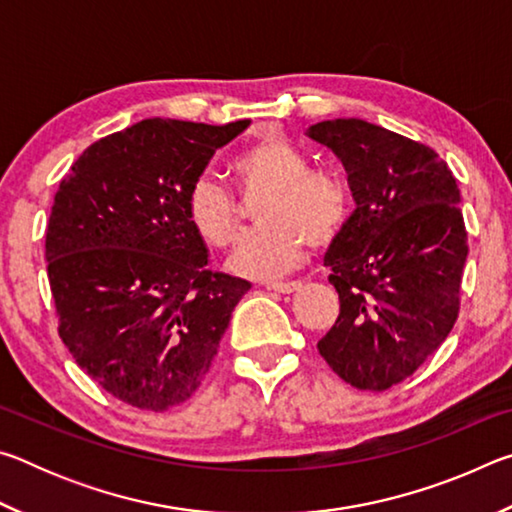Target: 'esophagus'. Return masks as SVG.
I'll use <instances>...</instances> for the list:
<instances>
[{"label": "esophagus", "instance_id": "obj_1", "mask_svg": "<svg viewBox=\"0 0 512 512\" xmlns=\"http://www.w3.org/2000/svg\"><path fill=\"white\" fill-rule=\"evenodd\" d=\"M302 287L300 282H271L266 284L268 291H275V293H282V296H289V293L298 291Z\"/></svg>", "mask_w": 512, "mask_h": 512}]
</instances>
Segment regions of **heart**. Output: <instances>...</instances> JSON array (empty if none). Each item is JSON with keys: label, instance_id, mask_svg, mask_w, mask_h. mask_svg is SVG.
Listing matches in <instances>:
<instances>
[{"label": "heart", "instance_id": "1", "mask_svg": "<svg viewBox=\"0 0 512 512\" xmlns=\"http://www.w3.org/2000/svg\"><path fill=\"white\" fill-rule=\"evenodd\" d=\"M232 178L244 201L257 205L262 225L241 241L230 268L246 277H277L296 268L307 244L327 246L350 214L348 189L332 173L309 171V160L284 137H266L232 162ZM187 216L198 237L212 248H230L241 235V207L212 176L194 180Z\"/></svg>", "mask_w": 512, "mask_h": 512}]
</instances>
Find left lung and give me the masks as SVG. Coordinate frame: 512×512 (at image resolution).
Returning <instances> with one entry per match:
<instances>
[{
  "mask_svg": "<svg viewBox=\"0 0 512 512\" xmlns=\"http://www.w3.org/2000/svg\"><path fill=\"white\" fill-rule=\"evenodd\" d=\"M341 160L354 212L325 257L341 311L320 357L359 391L411 377L458 318L467 259L461 192L447 162L363 119L307 128Z\"/></svg>",
  "mask_w": 512,
  "mask_h": 512,
  "instance_id": "obj_1",
  "label": "left lung"
}]
</instances>
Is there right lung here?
<instances>
[{"label": "right lung", "instance_id": "1", "mask_svg": "<svg viewBox=\"0 0 512 512\" xmlns=\"http://www.w3.org/2000/svg\"><path fill=\"white\" fill-rule=\"evenodd\" d=\"M248 126L137 121L88 146L56 192L45 248L58 334L101 388L137 409L192 397L250 289L207 271L187 216L194 180Z\"/></svg>", "mask_w": 512, "mask_h": 512}]
</instances>
